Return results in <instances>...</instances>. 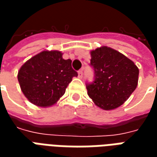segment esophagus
I'll return each mask as SVG.
<instances>
[{"mask_svg":"<svg viewBox=\"0 0 157 157\" xmlns=\"http://www.w3.org/2000/svg\"><path fill=\"white\" fill-rule=\"evenodd\" d=\"M78 77L81 79L83 77V71H82V70H80L78 71Z\"/></svg>","mask_w":157,"mask_h":157,"instance_id":"obj_1","label":"esophagus"}]
</instances>
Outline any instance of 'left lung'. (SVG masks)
<instances>
[{"label":"left lung","instance_id":"1","mask_svg":"<svg viewBox=\"0 0 157 157\" xmlns=\"http://www.w3.org/2000/svg\"><path fill=\"white\" fill-rule=\"evenodd\" d=\"M91 56L95 78L86 84L87 94L100 109H117L138 85V67L125 55L107 46L92 50Z\"/></svg>","mask_w":157,"mask_h":157}]
</instances>
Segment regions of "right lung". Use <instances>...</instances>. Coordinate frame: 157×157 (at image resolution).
Returning a JSON list of instances; mask_svg holds the SVG:
<instances>
[{
  "mask_svg": "<svg viewBox=\"0 0 157 157\" xmlns=\"http://www.w3.org/2000/svg\"><path fill=\"white\" fill-rule=\"evenodd\" d=\"M58 50H44L25 62L17 74L22 92L30 102L49 107L65 94V89L77 72L71 59H64Z\"/></svg>",
  "mask_w": 157,
  "mask_h": 157,
  "instance_id": "right-lung-1",
  "label": "right lung"
}]
</instances>
